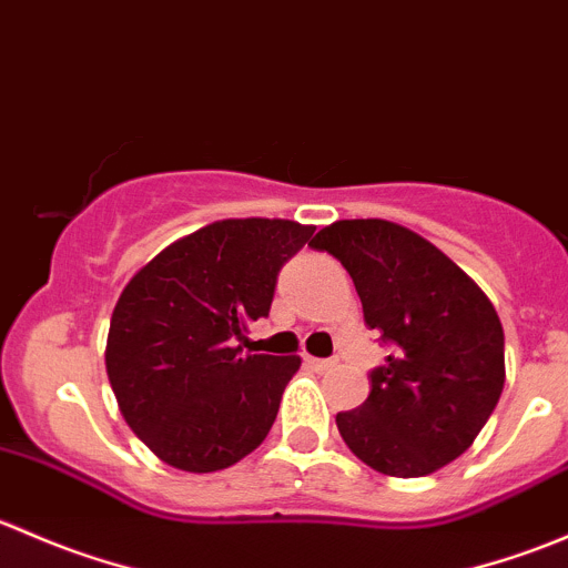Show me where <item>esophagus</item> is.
<instances>
[{
	"label": "esophagus",
	"mask_w": 568,
	"mask_h": 568,
	"mask_svg": "<svg viewBox=\"0 0 568 568\" xmlns=\"http://www.w3.org/2000/svg\"><path fill=\"white\" fill-rule=\"evenodd\" d=\"M305 365L307 368H313V371H318V374H324V371H332L335 368V359H318V357H305Z\"/></svg>",
	"instance_id": "obj_1"
}]
</instances>
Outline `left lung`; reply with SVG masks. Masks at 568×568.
Here are the masks:
<instances>
[{
  "label": "left lung",
  "instance_id": "left-lung-1",
  "mask_svg": "<svg viewBox=\"0 0 568 568\" xmlns=\"http://www.w3.org/2000/svg\"><path fill=\"white\" fill-rule=\"evenodd\" d=\"M311 247L343 263L365 324L393 343L365 404L337 412L343 443L393 478L459 459L506 385V337L489 296L443 250L387 220L332 222Z\"/></svg>",
  "mask_w": 568,
  "mask_h": 568
}]
</instances>
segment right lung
I'll use <instances>...</instances> for the list:
<instances>
[{
  "label": "right lung",
  "mask_w": 568,
  "mask_h": 568,
  "mask_svg": "<svg viewBox=\"0 0 568 568\" xmlns=\"http://www.w3.org/2000/svg\"><path fill=\"white\" fill-rule=\"evenodd\" d=\"M291 220H220L178 239L125 283L106 335L120 415L164 464L216 473L266 439L302 359L244 354L277 272L311 242Z\"/></svg>",
  "instance_id": "obj_1"
}]
</instances>
